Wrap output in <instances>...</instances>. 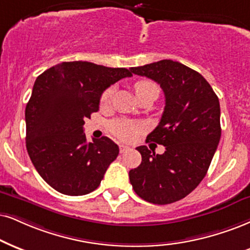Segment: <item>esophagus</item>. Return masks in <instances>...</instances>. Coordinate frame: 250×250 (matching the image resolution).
Wrapping results in <instances>:
<instances>
[{"label":"esophagus","instance_id":"esophagus-1","mask_svg":"<svg viewBox=\"0 0 250 250\" xmlns=\"http://www.w3.org/2000/svg\"><path fill=\"white\" fill-rule=\"evenodd\" d=\"M131 148L128 146H125V145H119V152L120 153H126V152H128V150H130Z\"/></svg>","mask_w":250,"mask_h":250}]
</instances>
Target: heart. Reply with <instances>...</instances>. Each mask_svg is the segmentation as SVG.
<instances>
[{"mask_svg": "<svg viewBox=\"0 0 250 250\" xmlns=\"http://www.w3.org/2000/svg\"><path fill=\"white\" fill-rule=\"evenodd\" d=\"M135 95L140 96V95L145 94V92L149 90H158L159 89L156 87L155 83L152 81H148V80H139L134 83L133 85ZM112 88H107L106 90H104L103 94L101 96V105L105 106L109 104L111 101V97H112ZM110 132L115 137L118 138L120 140L128 141L132 140L139 132L144 130V125L139 122H133V120H127V119H116L112 120L109 125Z\"/></svg>", "mask_w": 250, "mask_h": 250, "instance_id": "1", "label": "heart"}]
</instances>
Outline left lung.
I'll return each instance as SVG.
<instances>
[{
	"label": "left lung",
	"instance_id": "obj_1",
	"mask_svg": "<svg viewBox=\"0 0 250 250\" xmlns=\"http://www.w3.org/2000/svg\"><path fill=\"white\" fill-rule=\"evenodd\" d=\"M131 72L158 82L165 92V111L147 141L166 150L155 155L147 146L137 147L141 163L128 172L130 182L146 202L170 204L195 190L208 172L221 135L219 98L198 72L177 61L161 60Z\"/></svg>",
	"mask_w": 250,
	"mask_h": 250
}]
</instances>
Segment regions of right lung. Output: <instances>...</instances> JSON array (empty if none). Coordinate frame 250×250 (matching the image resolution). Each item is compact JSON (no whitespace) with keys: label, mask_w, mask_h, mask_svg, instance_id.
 I'll list each match as a JSON object with an SVG mask.
<instances>
[{"label":"right lung","mask_w":250,"mask_h":250,"mask_svg":"<svg viewBox=\"0 0 250 250\" xmlns=\"http://www.w3.org/2000/svg\"><path fill=\"white\" fill-rule=\"evenodd\" d=\"M132 73L88 61L61 62L37 78L25 109L26 149L36 170L63 195L97 189L119 154L107 137L88 143L85 118L100 109L103 91Z\"/></svg>","instance_id":"obj_1"}]
</instances>
